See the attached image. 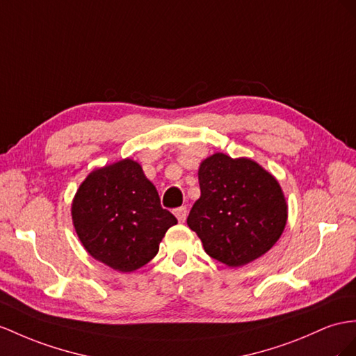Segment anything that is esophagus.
Instances as JSON below:
<instances>
[{
	"label": "esophagus",
	"mask_w": 356,
	"mask_h": 356,
	"mask_svg": "<svg viewBox=\"0 0 356 356\" xmlns=\"http://www.w3.org/2000/svg\"><path fill=\"white\" fill-rule=\"evenodd\" d=\"M175 215H176V218L179 220V222H185L186 216H188V209L185 206L177 207L176 211H175Z\"/></svg>",
	"instance_id": "34e87169"
}]
</instances>
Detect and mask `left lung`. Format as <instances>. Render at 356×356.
I'll list each match as a JSON object with an SVG mask.
<instances>
[{
  "label": "left lung",
  "mask_w": 356,
  "mask_h": 356,
  "mask_svg": "<svg viewBox=\"0 0 356 356\" xmlns=\"http://www.w3.org/2000/svg\"><path fill=\"white\" fill-rule=\"evenodd\" d=\"M202 195L188 216L204 251L227 266L259 259L280 239L287 221L281 186L257 162L215 153L198 170Z\"/></svg>",
  "instance_id": "obj_1"
}]
</instances>
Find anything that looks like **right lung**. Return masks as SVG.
<instances>
[{"label":"right lung","mask_w":356,"mask_h":356,"mask_svg":"<svg viewBox=\"0 0 356 356\" xmlns=\"http://www.w3.org/2000/svg\"><path fill=\"white\" fill-rule=\"evenodd\" d=\"M72 218L90 256L120 272L149 263L167 230L177 224L132 159L90 172L74 198Z\"/></svg>","instance_id":"right-lung-1"}]
</instances>
